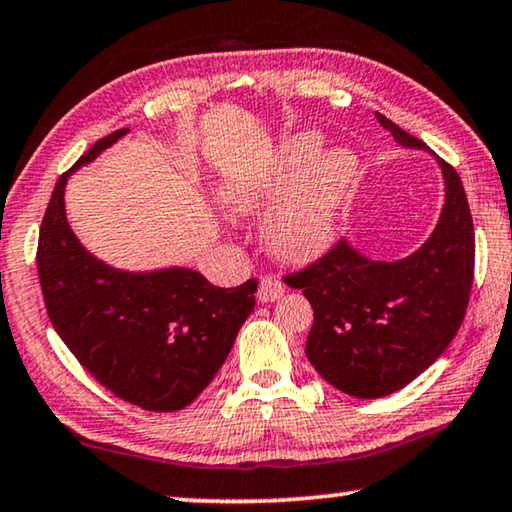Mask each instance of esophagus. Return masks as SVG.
Wrapping results in <instances>:
<instances>
[{"label": "esophagus", "instance_id": "1", "mask_svg": "<svg viewBox=\"0 0 512 512\" xmlns=\"http://www.w3.org/2000/svg\"><path fill=\"white\" fill-rule=\"evenodd\" d=\"M285 294V285L278 278L273 276H266L262 278V282H259V292H257V299L262 303H273L278 301L280 296Z\"/></svg>", "mask_w": 512, "mask_h": 512}]
</instances>
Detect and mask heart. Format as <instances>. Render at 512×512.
Here are the masks:
<instances>
[{"label":"heart","instance_id":"heart-1","mask_svg":"<svg viewBox=\"0 0 512 512\" xmlns=\"http://www.w3.org/2000/svg\"><path fill=\"white\" fill-rule=\"evenodd\" d=\"M319 149L317 133L296 135L266 170L223 190V204L234 216H255L283 200L269 216L264 241L287 262H310L331 248L358 179L354 151Z\"/></svg>","mask_w":512,"mask_h":512}]
</instances>
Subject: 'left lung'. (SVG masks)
Returning a JSON list of instances; mask_svg holds the SVG:
<instances>
[{"label": "left lung", "instance_id": "1", "mask_svg": "<svg viewBox=\"0 0 512 512\" xmlns=\"http://www.w3.org/2000/svg\"><path fill=\"white\" fill-rule=\"evenodd\" d=\"M407 149L418 137L377 112ZM446 181L439 223L421 248L398 262H377L342 239L285 282L303 289L315 310L305 356L319 375L354 398H384L425 372L451 345L474 285V220L457 172L437 158Z\"/></svg>", "mask_w": 512, "mask_h": 512}]
</instances>
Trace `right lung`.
<instances>
[{
    "mask_svg": "<svg viewBox=\"0 0 512 512\" xmlns=\"http://www.w3.org/2000/svg\"><path fill=\"white\" fill-rule=\"evenodd\" d=\"M126 133L98 140L59 177L38 232V280L52 326L98 384L147 411H179L225 363L257 280L225 289L179 266L119 271L82 246L66 220V181Z\"/></svg>",
    "mask_w": 512,
    "mask_h": 512,
    "instance_id": "1",
    "label": "right lung"
}]
</instances>
